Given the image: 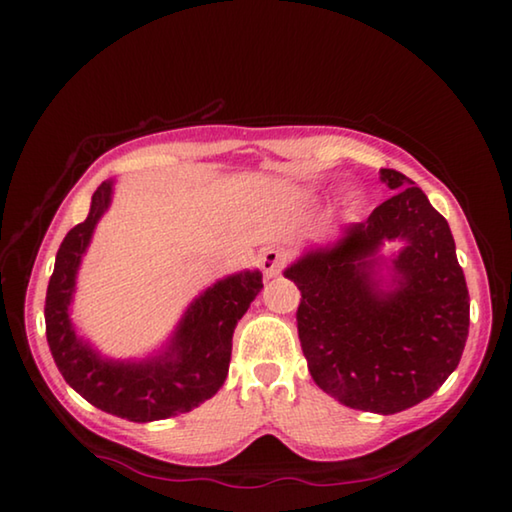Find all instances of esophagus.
I'll use <instances>...</instances> for the list:
<instances>
[{
  "mask_svg": "<svg viewBox=\"0 0 512 512\" xmlns=\"http://www.w3.org/2000/svg\"><path fill=\"white\" fill-rule=\"evenodd\" d=\"M284 262H287V255L277 248H266L262 257H259V266H262L264 277L280 275V271L284 268Z\"/></svg>",
  "mask_w": 512,
  "mask_h": 512,
  "instance_id": "1",
  "label": "esophagus"
}]
</instances>
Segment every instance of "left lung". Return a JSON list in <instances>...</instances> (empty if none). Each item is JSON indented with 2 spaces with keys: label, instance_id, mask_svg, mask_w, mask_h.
I'll use <instances>...</instances> for the list:
<instances>
[{
  "label": "left lung",
  "instance_id": "obj_1",
  "mask_svg": "<svg viewBox=\"0 0 512 512\" xmlns=\"http://www.w3.org/2000/svg\"><path fill=\"white\" fill-rule=\"evenodd\" d=\"M397 192L284 277L300 289L298 336L316 384L350 409L391 415L427 400L456 370L470 296L445 216L395 169ZM401 248L384 258L380 248Z\"/></svg>",
  "mask_w": 512,
  "mask_h": 512
}]
</instances>
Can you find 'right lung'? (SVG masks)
Masks as SVG:
<instances>
[{"instance_id": "1", "label": "right lung", "mask_w": 512, "mask_h": 512, "mask_svg": "<svg viewBox=\"0 0 512 512\" xmlns=\"http://www.w3.org/2000/svg\"><path fill=\"white\" fill-rule=\"evenodd\" d=\"M115 180L92 194L90 214L74 225L56 253L45 300L47 341L69 386L97 409L131 422L187 413L216 395L230 368L232 334L255 300L262 273L239 271L216 280L189 302L167 343L146 359H110L79 336L72 323L76 277L94 228L108 212Z\"/></svg>"}]
</instances>
